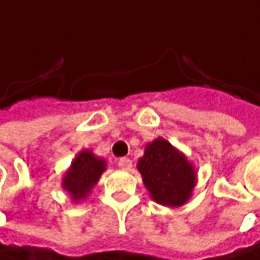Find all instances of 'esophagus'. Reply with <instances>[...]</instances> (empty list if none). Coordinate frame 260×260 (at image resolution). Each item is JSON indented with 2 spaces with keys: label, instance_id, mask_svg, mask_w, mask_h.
Masks as SVG:
<instances>
[{
  "label": "esophagus",
  "instance_id": "1",
  "mask_svg": "<svg viewBox=\"0 0 260 260\" xmlns=\"http://www.w3.org/2000/svg\"><path fill=\"white\" fill-rule=\"evenodd\" d=\"M118 167H119L121 170H130V168H132V160H130L128 157H121V159L118 160Z\"/></svg>",
  "mask_w": 260,
  "mask_h": 260
}]
</instances>
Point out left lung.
<instances>
[{
    "label": "left lung",
    "instance_id": "1",
    "mask_svg": "<svg viewBox=\"0 0 260 260\" xmlns=\"http://www.w3.org/2000/svg\"><path fill=\"white\" fill-rule=\"evenodd\" d=\"M138 170L150 197L159 204L182 206L192 194L197 174L183 153L164 138L145 147Z\"/></svg>",
    "mask_w": 260,
    "mask_h": 260
}]
</instances>
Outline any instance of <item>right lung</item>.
I'll list each match as a JSON object with an SVG mask.
<instances>
[{
  "label": "right lung",
  "instance_id": "right-lung-1",
  "mask_svg": "<svg viewBox=\"0 0 260 260\" xmlns=\"http://www.w3.org/2000/svg\"><path fill=\"white\" fill-rule=\"evenodd\" d=\"M104 171L106 160L96 157L90 150H83L75 156L65 173L62 188L71 195L72 201L78 203L89 195Z\"/></svg>",
  "mask_w": 260,
  "mask_h": 260
}]
</instances>
